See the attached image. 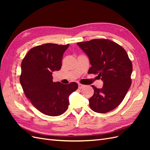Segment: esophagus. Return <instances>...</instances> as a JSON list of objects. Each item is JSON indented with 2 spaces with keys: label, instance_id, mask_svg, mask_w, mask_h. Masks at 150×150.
Listing matches in <instances>:
<instances>
[{
  "label": "esophagus",
  "instance_id": "obj_1",
  "mask_svg": "<svg viewBox=\"0 0 150 150\" xmlns=\"http://www.w3.org/2000/svg\"><path fill=\"white\" fill-rule=\"evenodd\" d=\"M84 86H85L83 85V84H78V88H79V89H81V88H84Z\"/></svg>",
  "mask_w": 150,
  "mask_h": 150
}]
</instances>
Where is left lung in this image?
<instances>
[{"label":"left lung","mask_w":150,"mask_h":150,"mask_svg":"<svg viewBox=\"0 0 150 150\" xmlns=\"http://www.w3.org/2000/svg\"><path fill=\"white\" fill-rule=\"evenodd\" d=\"M77 44L89 59L88 73L98 74L103 81L99 89L92 86L93 96L89 99L93 111L105 113L114 110L123 100L131 84L133 66L125 50L109 39H97Z\"/></svg>","instance_id":"1"}]
</instances>
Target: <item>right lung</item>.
<instances>
[{"label": "right lung", "instance_id": "obj_1", "mask_svg": "<svg viewBox=\"0 0 150 150\" xmlns=\"http://www.w3.org/2000/svg\"><path fill=\"white\" fill-rule=\"evenodd\" d=\"M69 44H44L30 49L21 63L20 83L26 97L44 115L57 116L69 106V96L78 89L72 82H53L52 72L59 71L63 54Z\"/></svg>", "mask_w": 150, "mask_h": 150}]
</instances>
